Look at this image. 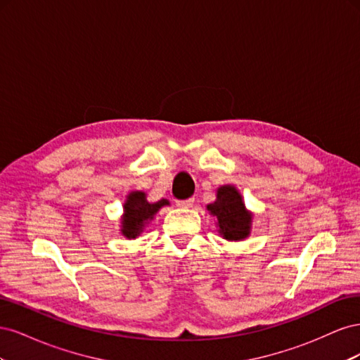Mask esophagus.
Here are the masks:
<instances>
[{
  "label": "esophagus",
  "instance_id": "34e87169",
  "mask_svg": "<svg viewBox=\"0 0 360 360\" xmlns=\"http://www.w3.org/2000/svg\"><path fill=\"white\" fill-rule=\"evenodd\" d=\"M193 198H188V200H177L176 205L180 207V209H189V207L193 204Z\"/></svg>",
  "mask_w": 360,
  "mask_h": 360
}]
</instances>
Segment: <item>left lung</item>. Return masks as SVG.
Listing matches in <instances>:
<instances>
[{
  "label": "left lung",
  "mask_w": 360,
  "mask_h": 360,
  "mask_svg": "<svg viewBox=\"0 0 360 360\" xmlns=\"http://www.w3.org/2000/svg\"><path fill=\"white\" fill-rule=\"evenodd\" d=\"M207 210L216 216L217 231L226 240L238 242L250 234L252 213L246 210L240 192L231 184L217 189L216 201L207 205Z\"/></svg>",
  "instance_id": "obj_1"
}]
</instances>
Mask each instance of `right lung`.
Here are the masks:
<instances>
[{
  "instance_id": "right-lung-1",
  "label": "right lung",
  "mask_w": 360,
  "mask_h": 360,
  "mask_svg": "<svg viewBox=\"0 0 360 360\" xmlns=\"http://www.w3.org/2000/svg\"><path fill=\"white\" fill-rule=\"evenodd\" d=\"M163 205H169V201L160 200L158 202H148L144 192H130L123 205L124 214L122 217V230L120 231L127 238H136Z\"/></svg>"
}]
</instances>
